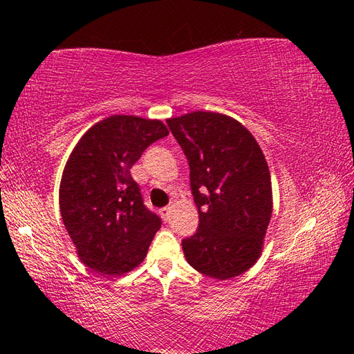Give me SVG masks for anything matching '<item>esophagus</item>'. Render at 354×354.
<instances>
[{
  "instance_id": "1",
  "label": "esophagus",
  "mask_w": 354,
  "mask_h": 354,
  "mask_svg": "<svg viewBox=\"0 0 354 354\" xmlns=\"http://www.w3.org/2000/svg\"><path fill=\"white\" fill-rule=\"evenodd\" d=\"M170 209H171V207H164V208H161V209H160V213H161V216H162V219H167L169 214H170Z\"/></svg>"
}]
</instances>
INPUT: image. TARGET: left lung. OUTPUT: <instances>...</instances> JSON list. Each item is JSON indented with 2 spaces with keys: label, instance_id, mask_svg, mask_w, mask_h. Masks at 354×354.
I'll return each instance as SVG.
<instances>
[{
  "label": "left lung",
  "instance_id": "1",
  "mask_svg": "<svg viewBox=\"0 0 354 354\" xmlns=\"http://www.w3.org/2000/svg\"><path fill=\"white\" fill-rule=\"evenodd\" d=\"M190 165L199 228L183 240L190 266L216 280L246 272L260 259L272 216L270 173L257 140L227 114L194 111L167 118Z\"/></svg>",
  "mask_w": 354,
  "mask_h": 354
}]
</instances>
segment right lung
<instances>
[{"label": "right lung", "instance_id": "right-lung-1", "mask_svg": "<svg viewBox=\"0 0 354 354\" xmlns=\"http://www.w3.org/2000/svg\"><path fill=\"white\" fill-rule=\"evenodd\" d=\"M165 135L161 120L111 115L89 127L70 153L59 207L79 260L95 272H131L161 228L160 217L142 204L131 169Z\"/></svg>", "mask_w": 354, "mask_h": 354}]
</instances>
